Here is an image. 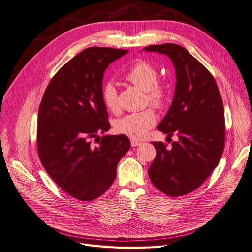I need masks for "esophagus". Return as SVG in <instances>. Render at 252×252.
Wrapping results in <instances>:
<instances>
[{
	"instance_id": "obj_1",
	"label": "esophagus",
	"mask_w": 252,
	"mask_h": 252,
	"mask_svg": "<svg viewBox=\"0 0 252 252\" xmlns=\"http://www.w3.org/2000/svg\"><path fill=\"white\" fill-rule=\"evenodd\" d=\"M131 145L132 146H139V145H142V142L135 140V139H131Z\"/></svg>"
}]
</instances>
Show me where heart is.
Wrapping results in <instances>:
<instances>
[{"mask_svg": "<svg viewBox=\"0 0 252 252\" xmlns=\"http://www.w3.org/2000/svg\"><path fill=\"white\" fill-rule=\"evenodd\" d=\"M125 80L144 91L147 100L158 109L164 108L170 98L168 87L159 81L158 69L150 62L138 60L124 74ZM103 105L113 113L119 110L117 88L113 82H107L101 88ZM157 122V116L153 109L131 113L116 122V130L132 139L139 140L145 137L150 129Z\"/></svg>", "mask_w": 252, "mask_h": 252, "instance_id": "1", "label": "heart"}]
</instances>
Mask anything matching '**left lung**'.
Masks as SVG:
<instances>
[{
	"label": "left lung",
	"mask_w": 252,
	"mask_h": 252,
	"mask_svg": "<svg viewBox=\"0 0 252 252\" xmlns=\"http://www.w3.org/2000/svg\"><path fill=\"white\" fill-rule=\"evenodd\" d=\"M146 52L167 55L176 71L172 105L158 126L171 149L153 142L157 156L149 169L153 184L169 196H182L198 188L218 166L225 146L224 106L211 72L185 48L154 44Z\"/></svg>",
	"instance_id": "obj_1"
}]
</instances>
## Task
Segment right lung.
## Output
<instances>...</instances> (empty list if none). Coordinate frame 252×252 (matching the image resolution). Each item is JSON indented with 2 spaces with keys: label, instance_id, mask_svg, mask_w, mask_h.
I'll return each mask as SVG.
<instances>
[{
  "label": "right lung",
  "instance_id": "add662e5",
  "mask_svg": "<svg viewBox=\"0 0 252 252\" xmlns=\"http://www.w3.org/2000/svg\"><path fill=\"white\" fill-rule=\"evenodd\" d=\"M127 50L94 47L67 62L50 81L37 116V152L51 178L70 196L94 200L110 188L129 151L124 134L110 129L101 98L103 72ZM98 139L94 147L91 139Z\"/></svg>",
  "mask_w": 252,
  "mask_h": 252
}]
</instances>
